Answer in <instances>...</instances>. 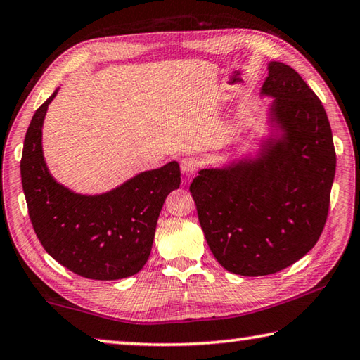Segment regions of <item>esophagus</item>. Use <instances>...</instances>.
Masks as SVG:
<instances>
[{
  "instance_id": "obj_1",
  "label": "esophagus",
  "mask_w": 360,
  "mask_h": 360,
  "mask_svg": "<svg viewBox=\"0 0 360 360\" xmlns=\"http://www.w3.org/2000/svg\"><path fill=\"white\" fill-rule=\"evenodd\" d=\"M200 169V160L197 157L193 155H187L181 160V172L182 174L186 176H193L197 174V172Z\"/></svg>"
}]
</instances>
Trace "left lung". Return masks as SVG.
I'll list each match as a JSON object with an SVG mask.
<instances>
[{"instance_id": "obj_1", "label": "left lung", "mask_w": 360, "mask_h": 360, "mask_svg": "<svg viewBox=\"0 0 360 360\" xmlns=\"http://www.w3.org/2000/svg\"><path fill=\"white\" fill-rule=\"evenodd\" d=\"M275 101L255 158L205 168L191 193L212 255L225 270L265 276L302 259L327 221L337 167L326 109L300 75L268 63L260 90Z\"/></svg>"}]
</instances>
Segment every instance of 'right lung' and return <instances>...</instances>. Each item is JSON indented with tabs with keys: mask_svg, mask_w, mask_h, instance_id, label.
Segmentation results:
<instances>
[{
	"mask_svg": "<svg viewBox=\"0 0 360 360\" xmlns=\"http://www.w3.org/2000/svg\"><path fill=\"white\" fill-rule=\"evenodd\" d=\"M58 89L34 112L20 174L28 214L42 248L70 271L112 281L141 270L167 195L181 184L178 162L136 174L100 195L75 193L52 178L42 155V124Z\"/></svg>",
	"mask_w": 360,
	"mask_h": 360,
	"instance_id": "add662e5",
	"label": "right lung"
}]
</instances>
